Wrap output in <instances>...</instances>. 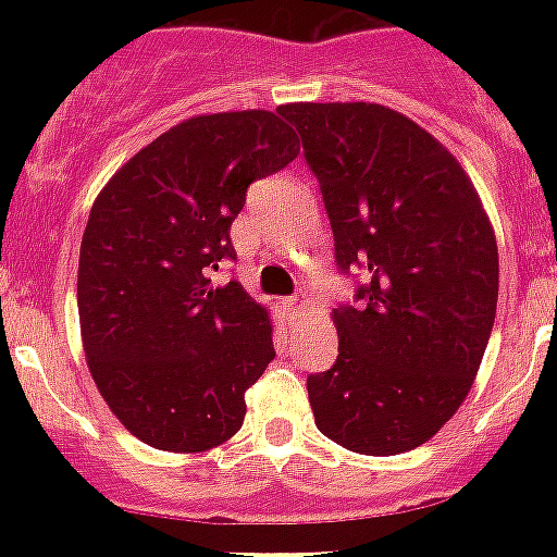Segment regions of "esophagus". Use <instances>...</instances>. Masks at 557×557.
Listing matches in <instances>:
<instances>
[{
    "instance_id": "obj_1",
    "label": "esophagus",
    "mask_w": 557,
    "mask_h": 557,
    "mask_svg": "<svg viewBox=\"0 0 557 557\" xmlns=\"http://www.w3.org/2000/svg\"><path fill=\"white\" fill-rule=\"evenodd\" d=\"M286 309H288V314H292V318H297V314H300V312H304V309H306V297H304V295L288 297V300H286Z\"/></svg>"
}]
</instances>
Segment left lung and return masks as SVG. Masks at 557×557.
Masks as SVG:
<instances>
[{
    "label": "left lung",
    "mask_w": 557,
    "mask_h": 557,
    "mask_svg": "<svg viewBox=\"0 0 557 557\" xmlns=\"http://www.w3.org/2000/svg\"><path fill=\"white\" fill-rule=\"evenodd\" d=\"M321 182L341 271L364 304L332 312L338 361L306 379L314 424L367 457L436 436L466 401L497 314V236L428 129L381 103H286Z\"/></svg>",
    "instance_id": "8db88e82"
}]
</instances>
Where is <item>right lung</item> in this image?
<instances>
[{
	"label": "right lung",
	"mask_w": 557,
	"mask_h": 557,
	"mask_svg": "<svg viewBox=\"0 0 557 557\" xmlns=\"http://www.w3.org/2000/svg\"><path fill=\"white\" fill-rule=\"evenodd\" d=\"M295 129L265 109L193 115L138 150L91 205L77 265L86 364L126 431L201 454L245 419V389L274 358L269 306L236 280L231 222L253 178L297 159Z\"/></svg>",
	"instance_id": "obj_1"
}]
</instances>
